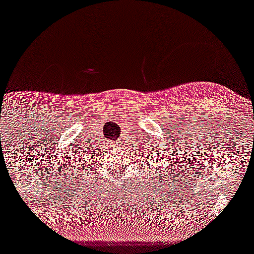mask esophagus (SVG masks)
Returning <instances> with one entry per match:
<instances>
[{"label":"esophagus","instance_id":"34e87169","mask_svg":"<svg viewBox=\"0 0 254 254\" xmlns=\"http://www.w3.org/2000/svg\"><path fill=\"white\" fill-rule=\"evenodd\" d=\"M116 145H117V144H116Z\"/></svg>","mask_w":254,"mask_h":254}]
</instances>
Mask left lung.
I'll return each instance as SVG.
<instances>
[{"label":"left lung","mask_w":254,"mask_h":254,"mask_svg":"<svg viewBox=\"0 0 254 254\" xmlns=\"http://www.w3.org/2000/svg\"><path fill=\"white\" fill-rule=\"evenodd\" d=\"M151 138L153 137H151V135H149L148 142H146V139L144 140V142L149 143V146L145 149V150H146V153L149 154V158H150V160H151V158H153V161H154V158L158 160V158H160V156L167 155V158H169V160L167 161H169L170 166L172 167L171 170L174 171L175 169H174V165H172V164L176 163V162H174L173 160H176L177 161V155H179V153H181V150L176 151V146H177L176 143H174L169 137H166V140H163V142L159 143L158 144V142H156L158 139L151 140ZM180 144H181V143H180ZM182 153H184V151H182ZM167 161H166V164H167ZM179 169H180V166H179Z\"/></svg>","instance_id":"1"}]
</instances>
